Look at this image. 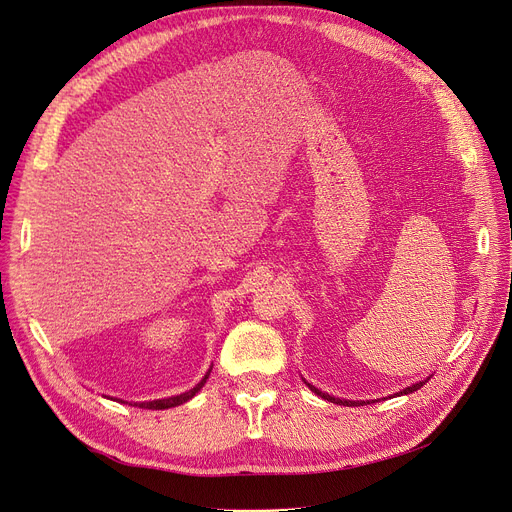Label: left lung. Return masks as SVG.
Instances as JSON below:
<instances>
[{"label":"left lung","mask_w":512,"mask_h":512,"mask_svg":"<svg viewBox=\"0 0 512 512\" xmlns=\"http://www.w3.org/2000/svg\"><path fill=\"white\" fill-rule=\"evenodd\" d=\"M427 383V381H425ZM425 383H416V385H412V387H406L404 391H399V395H406V393H412V391H416V389H420L422 385ZM307 387L314 391L316 395H320V397H324V399H328V402H332V404H339V406H362V404H368V402H349V399H339V397H332V395H328V393H322L320 389H316L314 385H309L307 383Z\"/></svg>","instance_id":"left-lung-1"}]
</instances>
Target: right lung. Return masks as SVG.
Segmentation results:
<instances>
[{"label":"right lung","mask_w":512,"mask_h":512,"mask_svg":"<svg viewBox=\"0 0 512 512\" xmlns=\"http://www.w3.org/2000/svg\"><path fill=\"white\" fill-rule=\"evenodd\" d=\"M207 379H209V372H207V376H205V379H203L201 383H198L196 387H192L190 391L182 393V395L167 397V399H154V402H142V404H138V406H140V408H146V410H165V408H175V406H180V404L188 402V399H192L198 391H201V387L207 383Z\"/></svg>","instance_id":"add662e5"}]
</instances>
